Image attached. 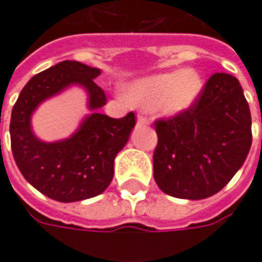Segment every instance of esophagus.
I'll return each instance as SVG.
<instances>
[{"label": "esophagus", "mask_w": 262, "mask_h": 262, "mask_svg": "<svg viewBox=\"0 0 262 262\" xmlns=\"http://www.w3.org/2000/svg\"><path fill=\"white\" fill-rule=\"evenodd\" d=\"M149 123H150L149 117L143 116V114H139V116H138V126H148Z\"/></svg>", "instance_id": "obj_1"}]
</instances>
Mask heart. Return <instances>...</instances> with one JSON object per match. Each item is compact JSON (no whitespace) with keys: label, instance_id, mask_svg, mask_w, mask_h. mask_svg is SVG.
Instances as JSON below:
<instances>
[{"label":"heart","instance_id":"obj_1","mask_svg":"<svg viewBox=\"0 0 262 262\" xmlns=\"http://www.w3.org/2000/svg\"><path fill=\"white\" fill-rule=\"evenodd\" d=\"M202 78L194 69H183L140 78L124 90V98L135 105H155L161 113L176 116L190 108L202 91Z\"/></svg>","mask_w":262,"mask_h":262}]
</instances>
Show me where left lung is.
Segmentation results:
<instances>
[{
  "mask_svg": "<svg viewBox=\"0 0 262 262\" xmlns=\"http://www.w3.org/2000/svg\"><path fill=\"white\" fill-rule=\"evenodd\" d=\"M158 145L154 178L177 199H207L232 180L251 143V112L242 86L229 74H213L190 108L154 123Z\"/></svg>",
  "mask_w": 262,
  "mask_h": 262,
  "instance_id": "left-lung-1",
  "label": "left lung"
}]
</instances>
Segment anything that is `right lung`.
<instances>
[{"instance_id":"obj_1","label":"right lung","mask_w":262,"mask_h":262,"mask_svg":"<svg viewBox=\"0 0 262 262\" xmlns=\"http://www.w3.org/2000/svg\"><path fill=\"white\" fill-rule=\"evenodd\" d=\"M100 72L77 60L59 62L34 75L14 104L10 122L14 161L36 190L56 202H79L103 193L113 180L114 158L136 124L132 112L122 119L98 113L107 101L94 82ZM71 85L86 88L93 113L68 140L50 144L37 140L31 130L32 112L41 101Z\"/></svg>"}]
</instances>
